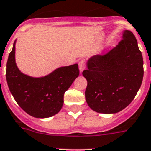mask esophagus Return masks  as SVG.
<instances>
[{
	"instance_id": "34e87169",
	"label": "esophagus",
	"mask_w": 151,
	"mask_h": 151,
	"mask_svg": "<svg viewBox=\"0 0 151 151\" xmlns=\"http://www.w3.org/2000/svg\"><path fill=\"white\" fill-rule=\"evenodd\" d=\"M78 66H79L80 72L81 73V72L83 71L84 69H85V67H86V65H85V61H84V60H81V61L79 62V64H78Z\"/></svg>"
}]
</instances>
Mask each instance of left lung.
I'll list each match as a JSON object with an SVG mask.
<instances>
[{
  "label": "left lung",
  "instance_id": "1",
  "mask_svg": "<svg viewBox=\"0 0 151 151\" xmlns=\"http://www.w3.org/2000/svg\"><path fill=\"white\" fill-rule=\"evenodd\" d=\"M122 40L105 55L88 59L82 74L88 81L85 99L96 112L117 113L128 106L141 86L143 60L133 32L125 30Z\"/></svg>",
  "mask_w": 151,
  "mask_h": 151
}]
</instances>
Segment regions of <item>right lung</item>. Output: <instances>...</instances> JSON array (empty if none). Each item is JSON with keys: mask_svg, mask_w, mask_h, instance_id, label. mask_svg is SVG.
Returning a JSON list of instances; mask_svg holds the SVG:
<instances>
[{"mask_svg": "<svg viewBox=\"0 0 151 151\" xmlns=\"http://www.w3.org/2000/svg\"><path fill=\"white\" fill-rule=\"evenodd\" d=\"M15 43L9 53L6 79L8 88L26 113L35 118H49L63 107V95L79 75L78 63L60 67L40 78H33L21 72L15 63Z\"/></svg>", "mask_w": 151, "mask_h": 151, "instance_id": "obj_1", "label": "right lung"}]
</instances>
